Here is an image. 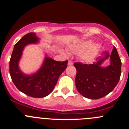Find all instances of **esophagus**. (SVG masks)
<instances>
[{"mask_svg":"<svg viewBox=\"0 0 129 129\" xmlns=\"http://www.w3.org/2000/svg\"><path fill=\"white\" fill-rule=\"evenodd\" d=\"M73 65V62H72V61H71V60H69L68 62V66H72Z\"/></svg>","mask_w":129,"mask_h":129,"instance_id":"esophagus-1","label":"esophagus"}]
</instances>
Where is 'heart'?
Here are the masks:
<instances>
[{
  "instance_id": "1",
  "label": "heart",
  "mask_w": 129,
  "mask_h": 129,
  "mask_svg": "<svg viewBox=\"0 0 129 129\" xmlns=\"http://www.w3.org/2000/svg\"><path fill=\"white\" fill-rule=\"evenodd\" d=\"M93 44L91 40H80L76 43L71 44L68 47V51L73 54L80 55L82 59L87 60L91 58L93 52L97 49V45ZM62 52H64L63 50H60Z\"/></svg>"
}]
</instances>
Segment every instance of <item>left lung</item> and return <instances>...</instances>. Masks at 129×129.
<instances>
[{"instance_id":"obj_1","label":"left lung","mask_w":129,"mask_h":129,"mask_svg":"<svg viewBox=\"0 0 129 129\" xmlns=\"http://www.w3.org/2000/svg\"><path fill=\"white\" fill-rule=\"evenodd\" d=\"M108 58H110V65L102 67V63ZM74 65L77 69V89L86 98L99 99L104 97L114 90L120 80L122 63L115 47L110 55L104 52L93 63L75 62Z\"/></svg>"}]
</instances>
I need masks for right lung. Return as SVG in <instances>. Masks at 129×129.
Listing matches in <instances>:
<instances>
[{"mask_svg": "<svg viewBox=\"0 0 129 129\" xmlns=\"http://www.w3.org/2000/svg\"><path fill=\"white\" fill-rule=\"evenodd\" d=\"M40 39L36 33L25 35L14 45L10 57V75L14 85L20 92L35 98L47 96L53 91L58 77L66 70L68 61H55L45 55L41 67L32 74H25L21 71L19 63L25 47L28 44H36Z\"/></svg>", "mask_w": 129, "mask_h": 129, "instance_id": "1", "label": "right lung"}]
</instances>
